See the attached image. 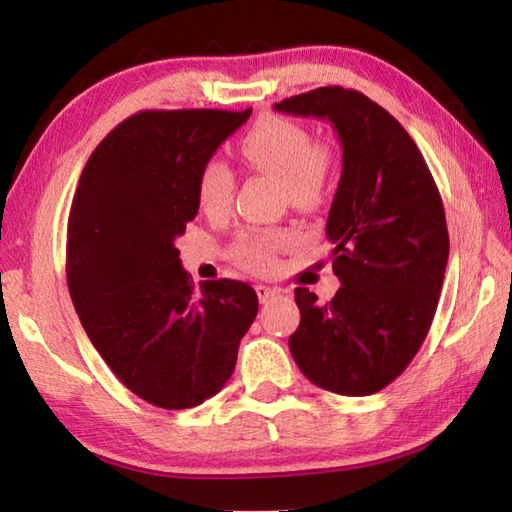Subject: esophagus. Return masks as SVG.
<instances>
[{
	"label": "esophagus",
	"instance_id": "esophagus-1",
	"mask_svg": "<svg viewBox=\"0 0 512 512\" xmlns=\"http://www.w3.org/2000/svg\"><path fill=\"white\" fill-rule=\"evenodd\" d=\"M255 291H257L259 302H268L273 296H277V293H280V289H271V287H266V284H257Z\"/></svg>",
	"mask_w": 512,
	"mask_h": 512
}]
</instances>
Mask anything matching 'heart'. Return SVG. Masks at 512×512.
<instances>
[{
  "instance_id": "obj_1",
  "label": "heart",
  "mask_w": 512,
  "mask_h": 512,
  "mask_svg": "<svg viewBox=\"0 0 512 512\" xmlns=\"http://www.w3.org/2000/svg\"><path fill=\"white\" fill-rule=\"evenodd\" d=\"M239 155L248 167L280 180L289 201L311 210L323 203L332 178V153L314 144L298 121L268 115L239 140ZM235 198V171L219 158L207 160L196 176V203L205 214L219 216ZM296 244V235L280 228L248 230L232 246L235 262L253 273H271L277 257Z\"/></svg>"
}]
</instances>
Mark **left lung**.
Segmentation results:
<instances>
[{
    "label": "left lung",
    "mask_w": 512,
    "mask_h": 512,
    "mask_svg": "<svg viewBox=\"0 0 512 512\" xmlns=\"http://www.w3.org/2000/svg\"><path fill=\"white\" fill-rule=\"evenodd\" d=\"M275 110L327 119L343 149L325 228L341 289L327 305L296 289L300 325L289 350L311 384L372 395L427 339L449 257L443 198L411 135L366 94L327 85Z\"/></svg>",
    "instance_id": "obj_1"
}]
</instances>
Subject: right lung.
<instances>
[{
  "mask_svg": "<svg viewBox=\"0 0 512 512\" xmlns=\"http://www.w3.org/2000/svg\"><path fill=\"white\" fill-rule=\"evenodd\" d=\"M248 110H142L92 151L67 221V287L85 334L128 391L192 409L225 386L257 316L246 282L196 296L176 237L198 212L196 176Z\"/></svg>",
  "mask_w": 512,
  "mask_h": 512,
  "instance_id": "add662e5",
  "label": "right lung"
}]
</instances>
